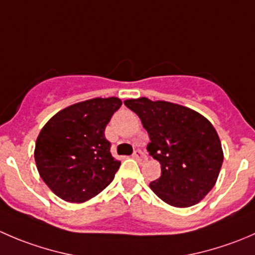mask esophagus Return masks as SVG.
<instances>
[{
	"label": "esophagus",
	"mask_w": 255,
	"mask_h": 255,
	"mask_svg": "<svg viewBox=\"0 0 255 255\" xmlns=\"http://www.w3.org/2000/svg\"><path fill=\"white\" fill-rule=\"evenodd\" d=\"M133 158H134L135 160H138V161H144V160H146L145 154H144L143 151H140V150L135 151V153L133 154Z\"/></svg>",
	"instance_id": "obj_1"
}]
</instances>
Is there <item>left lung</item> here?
<instances>
[{
	"label": "left lung",
	"mask_w": 255,
	"mask_h": 255,
	"mask_svg": "<svg viewBox=\"0 0 255 255\" xmlns=\"http://www.w3.org/2000/svg\"><path fill=\"white\" fill-rule=\"evenodd\" d=\"M148 132V151L160 163L161 175L149 184L154 194L174 207H190L215 186L223 163L220 137L199 112L146 97L126 100Z\"/></svg>",
	"instance_id": "8db88e82"
}]
</instances>
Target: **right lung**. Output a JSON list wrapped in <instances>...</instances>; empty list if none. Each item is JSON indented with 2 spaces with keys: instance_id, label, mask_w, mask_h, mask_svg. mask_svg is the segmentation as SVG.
<instances>
[{
  "instance_id": "1",
  "label": "right lung",
  "mask_w": 255,
  "mask_h": 255,
  "mask_svg": "<svg viewBox=\"0 0 255 255\" xmlns=\"http://www.w3.org/2000/svg\"><path fill=\"white\" fill-rule=\"evenodd\" d=\"M121 105L118 97L78 102L55 113L39 132L38 173L61 200L81 204L112 182L121 161L110 151L105 128Z\"/></svg>"
}]
</instances>
